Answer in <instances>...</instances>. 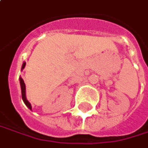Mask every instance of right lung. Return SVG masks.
Returning <instances> with one entry per match:
<instances>
[{"label": "right lung", "mask_w": 148, "mask_h": 148, "mask_svg": "<svg viewBox=\"0 0 148 148\" xmlns=\"http://www.w3.org/2000/svg\"><path fill=\"white\" fill-rule=\"evenodd\" d=\"M25 65H26V62L23 63L21 69H23V68L25 67ZM20 83H21V96H22V100H23L24 103L26 104V106H27L29 109H31V108H31V104L28 102V101H27V98H26V87H25V83H24V81H23L22 78H20Z\"/></svg>", "instance_id": "add662e5"}]
</instances>
